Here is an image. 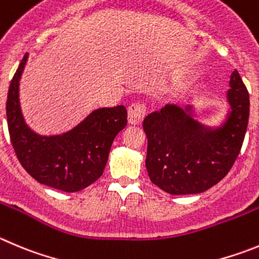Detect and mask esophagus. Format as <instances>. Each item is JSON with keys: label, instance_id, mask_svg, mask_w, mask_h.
Segmentation results:
<instances>
[{"label": "esophagus", "instance_id": "obj_1", "mask_svg": "<svg viewBox=\"0 0 259 259\" xmlns=\"http://www.w3.org/2000/svg\"><path fill=\"white\" fill-rule=\"evenodd\" d=\"M146 116V106L142 103H133L127 108V121L132 125H139Z\"/></svg>", "mask_w": 259, "mask_h": 259}]
</instances>
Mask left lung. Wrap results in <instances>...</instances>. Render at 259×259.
<instances>
[{
  "label": "left lung",
  "mask_w": 259,
  "mask_h": 259,
  "mask_svg": "<svg viewBox=\"0 0 259 259\" xmlns=\"http://www.w3.org/2000/svg\"><path fill=\"white\" fill-rule=\"evenodd\" d=\"M230 111L217 129L192 116V106L166 105L144 118L151 181L174 195L198 194L228 175L240 153L249 118V93L238 70L228 91Z\"/></svg>",
  "instance_id": "left-lung-1"
}]
</instances>
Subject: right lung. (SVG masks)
Segmentation results:
<instances>
[{
  "label": "right lung",
  "mask_w": 259,
  "mask_h": 259,
  "mask_svg": "<svg viewBox=\"0 0 259 259\" xmlns=\"http://www.w3.org/2000/svg\"><path fill=\"white\" fill-rule=\"evenodd\" d=\"M26 60L28 53L7 94V125L14 151L21 166L38 183L66 193L79 192L102 176L113 139L127 122L126 108H98L64 134H37L26 125L19 100V83Z\"/></svg>",
  "instance_id": "right-lung-1"
}]
</instances>
